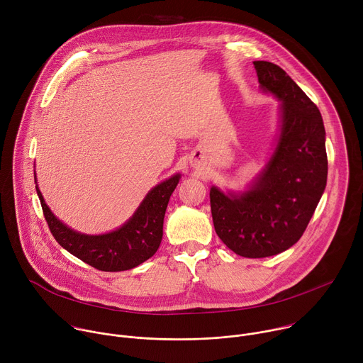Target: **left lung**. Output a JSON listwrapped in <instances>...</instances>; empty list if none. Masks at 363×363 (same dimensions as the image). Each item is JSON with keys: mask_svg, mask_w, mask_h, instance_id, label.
<instances>
[{"mask_svg": "<svg viewBox=\"0 0 363 363\" xmlns=\"http://www.w3.org/2000/svg\"><path fill=\"white\" fill-rule=\"evenodd\" d=\"M264 93L280 101L276 143L244 191L211 186V214L221 241L235 254L263 258L303 235L328 181L326 132L315 103L277 65L254 62Z\"/></svg>", "mask_w": 363, "mask_h": 363, "instance_id": "8db88e82", "label": "left lung"}]
</instances>
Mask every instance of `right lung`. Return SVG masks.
Returning a JSON list of instances; mask_svg holds the SVG:
<instances>
[{"label":"right lung","instance_id":"1","mask_svg":"<svg viewBox=\"0 0 363 363\" xmlns=\"http://www.w3.org/2000/svg\"><path fill=\"white\" fill-rule=\"evenodd\" d=\"M179 179L181 174L178 172L153 186L133 216L119 228L106 234L91 235L70 228L51 213L38 189L34 171L35 191L51 234L70 254L101 272L135 269L157 252L164 235L167 206Z\"/></svg>","mask_w":363,"mask_h":363}]
</instances>
